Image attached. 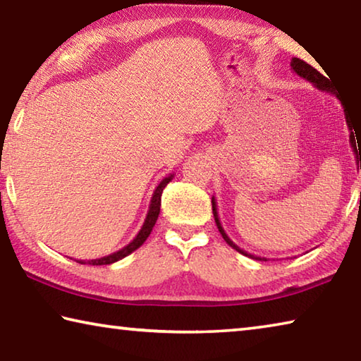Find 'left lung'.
Segmentation results:
<instances>
[{"mask_svg": "<svg viewBox=\"0 0 361 361\" xmlns=\"http://www.w3.org/2000/svg\"><path fill=\"white\" fill-rule=\"evenodd\" d=\"M291 70L296 73L298 76H301V78H304L305 81H309V82H312L317 89L319 90H322V92H331L333 95H336L338 97V100L342 103V100H341V97L338 95V92H336V90L333 89V85H331V82H329V76L326 78V76H323L320 71H317L314 66H310L307 62H304V60H301V59H291ZM342 105H344V103H342ZM344 113H345V108H344ZM345 121H347V126H349V130H350V146H352V149H353V152H355V161H357V166L361 169V149H360V140H358V137H357V140H355V135H357V132L353 133L352 130H355V129H352V124H349V118H347V114H345ZM359 143V149H356V143ZM212 209H213V216H215V223H216V226H218V231L221 232V235H223V239L228 242V245H231L232 248L234 250H237V252L239 253H242V255H245V256H248V258H253V259H259V261H266V258H261V256H255V255H252V253H247L245 250H242L240 247H237L234 242H232L231 239H229V235L226 234V231L223 229V226H221V223H219V216H218V209H216V200H215V197H212Z\"/></svg>", "mask_w": 361, "mask_h": 361, "instance_id": "8db88e82", "label": "left lung"}]
</instances>
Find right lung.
<instances>
[{"instance_id":"right-lung-1","label":"right lung","mask_w":361,"mask_h":361,"mask_svg":"<svg viewBox=\"0 0 361 361\" xmlns=\"http://www.w3.org/2000/svg\"><path fill=\"white\" fill-rule=\"evenodd\" d=\"M173 180V173H170L169 176H166L161 183H159L157 188L154 189V192H152V197H151V202H149V209L148 213H146V218H145V223L142 226V229L138 231V234L135 235V239H133L129 245H126L124 248L118 250V252H114L108 256H103V258L99 259H90L87 261V264H92V266H103V264H113V262L119 261L122 258H126L127 255H130L132 252H135L137 248H140L145 243V240L148 239L152 228H154V224L157 221V216H159V212H161V197H162V191L164 188H166L170 181ZM79 264H85V261L78 259Z\"/></svg>"}]
</instances>
